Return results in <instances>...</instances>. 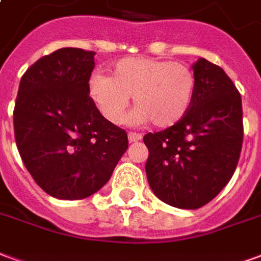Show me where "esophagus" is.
<instances>
[{
    "instance_id": "34e87169",
    "label": "esophagus",
    "mask_w": 261,
    "mask_h": 261,
    "mask_svg": "<svg viewBox=\"0 0 261 261\" xmlns=\"http://www.w3.org/2000/svg\"><path fill=\"white\" fill-rule=\"evenodd\" d=\"M141 140H142L141 134H138V133H128V141L130 142L141 141Z\"/></svg>"
}]
</instances>
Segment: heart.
<instances>
[{
    "label": "heart",
    "mask_w": 261,
    "mask_h": 261,
    "mask_svg": "<svg viewBox=\"0 0 261 261\" xmlns=\"http://www.w3.org/2000/svg\"><path fill=\"white\" fill-rule=\"evenodd\" d=\"M110 78L92 75L88 95L105 119L119 124L133 96L136 110L133 123L152 121L158 128L177 124L192 108L196 95V75L190 67L169 60L128 57L112 67Z\"/></svg>",
    "instance_id": "obj_1"
}]
</instances>
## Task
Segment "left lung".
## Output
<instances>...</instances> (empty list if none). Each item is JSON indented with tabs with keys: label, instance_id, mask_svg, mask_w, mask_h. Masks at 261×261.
<instances>
[{
	"label": "left lung",
	"instance_id": "obj_1",
	"mask_svg": "<svg viewBox=\"0 0 261 261\" xmlns=\"http://www.w3.org/2000/svg\"><path fill=\"white\" fill-rule=\"evenodd\" d=\"M192 68L196 95L189 113L144 137L149 187L159 200L183 210L205 205L228 185L243 142L242 99L233 82L205 59Z\"/></svg>",
	"mask_w": 261,
	"mask_h": 261
}]
</instances>
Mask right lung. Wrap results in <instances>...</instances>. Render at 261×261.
Masks as SVG:
<instances>
[{"instance_id": "add662e5", "label": "right lung", "mask_w": 261, "mask_h": 261, "mask_svg": "<svg viewBox=\"0 0 261 261\" xmlns=\"http://www.w3.org/2000/svg\"><path fill=\"white\" fill-rule=\"evenodd\" d=\"M95 53L64 47L37 60L22 76L14 110L20 158L39 186L60 200L100 190L128 148L88 95Z\"/></svg>"}]
</instances>
